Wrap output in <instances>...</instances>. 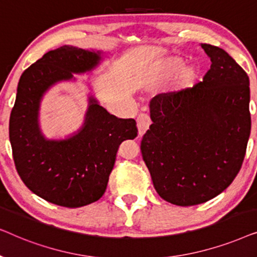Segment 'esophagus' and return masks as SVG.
Segmentation results:
<instances>
[{
    "label": "esophagus",
    "instance_id": "34e87169",
    "mask_svg": "<svg viewBox=\"0 0 257 257\" xmlns=\"http://www.w3.org/2000/svg\"><path fill=\"white\" fill-rule=\"evenodd\" d=\"M151 125V119L147 114L142 113L139 114V117L137 118V126H138V135L139 137H143L145 135V132L149 130Z\"/></svg>",
    "mask_w": 257,
    "mask_h": 257
}]
</instances>
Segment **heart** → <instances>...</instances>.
I'll use <instances>...</instances> for the list:
<instances>
[{"instance_id":"b5f03b06","label":"heart","mask_w":257,"mask_h":257,"mask_svg":"<svg viewBox=\"0 0 257 257\" xmlns=\"http://www.w3.org/2000/svg\"><path fill=\"white\" fill-rule=\"evenodd\" d=\"M182 64H184V59L179 56H171L163 61L154 63L150 66L146 73V83L151 86H157L177 73L173 80L174 90L184 91L189 89L198 82L200 69L195 64L185 65L182 68Z\"/></svg>"}]
</instances>
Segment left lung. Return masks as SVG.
Masks as SVG:
<instances>
[{
	"mask_svg": "<svg viewBox=\"0 0 257 257\" xmlns=\"http://www.w3.org/2000/svg\"><path fill=\"white\" fill-rule=\"evenodd\" d=\"M212 65L191 89L150 101L140 150L167 202L194 206L229 186L243 163L251 120L249 77L223 49L201 44Z\"/></svg>",
	"mask_w": 257,
	"mask_h": 257,
	"instance_id": "obj_1",
	"label": "left lung"
}]
</instances>
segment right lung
<instances>
[{
	"label": "right lung",
	"instance_id": "1",
	"mask_svg": "<svg viewBox=\"0 0 257 257\" xmlns=\"http://www.w3.org/2000/svg\"><path fill=\"white\" fill-rule=\"evenodd\" d=\"M104 59L100 50L63 45L44 54L21 76L9 120V139L17 173L31 192L76 208L101 198L118 147L138 135L135 119L110 114L93 94L79 130L64 139H48L40 126L41 101L61 82L93 71ZM89 85V84H87Z\"/></svg>",
	"mask_w": 257,
	"mask_h": 257
}]
</instances>
